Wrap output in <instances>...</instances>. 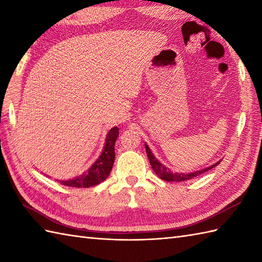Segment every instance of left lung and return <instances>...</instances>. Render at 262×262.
Masks as SVG:
<instances>
[{
  "mask_svg": "<svg viewBox=\"0 0 262 262\" xmlns=\"http://www.w3.org/2000/svg\"><path fill=\"white\" fill-rule=\"evenodd\" d=\"M145 149H146V153H147V157H148V160H149V163H151V166L153 171L157 173L161 179L164 180V181H186V180H190L192 179V178L197 177L199 174L204 173V172L208 171L210 169L215 168L216 165H219L221 161H219V162H216L215 164L208 166V168L206 169H203V170H199V171H194V172H191V173H178V172H172L171 170H169L166 166H164L162 163H160V161L154 157L153 153L151 149H149L148 145L145 143Z\"/></svg>",
  "mask_w": 262,
  "mask_h": 262,
  "instance_id": "8db88e82",
  "label": "left lung"
}]
</instances>
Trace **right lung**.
Wrapping results in <instances>:
<instances>
[{
	"mask_svg": "<svg viewBox=\"0 0 262 262\" xmlns=\"http://www.w3.org/2000/svg\"><path fill=\"white\" fill-rule=\"evenodd\" d=\"M119 135V128L114 127L108 132L101 155L85 173L70 180H59L64 186L74 188H89L99 185L108 178L115 162V143Z\"/></svg>",
	"mask_w": 262,
	"mask_h": 262,
	"instance_id": "1",
	"label": "right lung"
}]
</instances>
